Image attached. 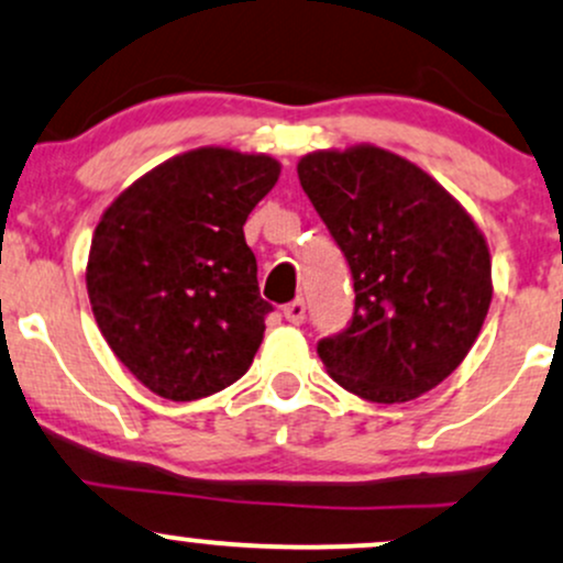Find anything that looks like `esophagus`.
<instances>
[{
	"label": "esophagus",
	"instance_id": "1",
	"mask_svg": "<svg viewBox=\"0 0 563 563\" xmlns=\"http://www.w3.org/2000/svg\"><path fill=\"white\" fill-rule=\"evenodd\" d=\"M303 314H307V303H303L301 299L290 301V303H286V307H283V318H286L288 322H294V325H301Z\"/></svg>",
	"mask_w": 563,
	"mask_h": 563
}]
</instances>
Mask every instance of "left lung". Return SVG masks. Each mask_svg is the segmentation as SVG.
<instances>
[{
    "mask_svg": "<svg viewBox=\"0 0 563 563\" xmlns=\"http://www.w3.org/2000/svg\"><path fill=\"white\" fill-rule=\"evenodd\" d=\"M354 280V314L318 341L335 384L371 402H410L474 346L493 301L482 230L437 179L373 145L299 161Z\"/></svg>",
    "mask_w": 563,
    "mask_h": 563,
    "instance_id": "1",
    "label": "left lung"
}]
</instances>
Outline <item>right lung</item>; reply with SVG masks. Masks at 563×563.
<instances>
[{
  "mask_svg": "<svg viewBox=\"0 0 563 563\" xmlns=\"http://www.w3.org/2000/svg\"><path fill=\"white\" fill-rule=\"evenodd\" d=\"M277 177L269 156L198 147L129 185L97 224L87 262L97 328L158 397H209L254 363L273 303L243 224Z\"/></svg>",
  "mask_w": 563,
  "mask_h": 563,
  "instance_id": "add662e5",
  "label": "right lung"
}]
</instances>
